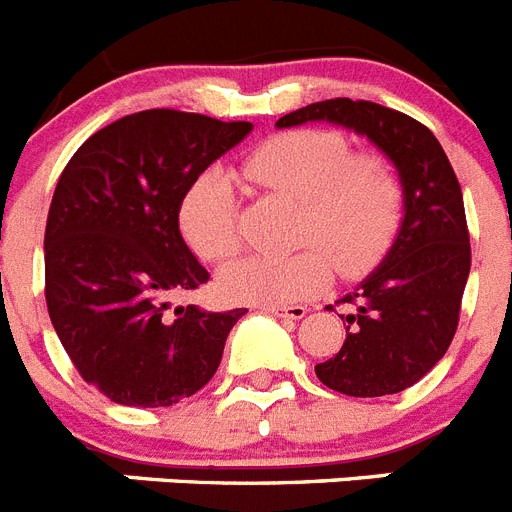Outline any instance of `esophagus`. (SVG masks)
Masks as SVG:
<instances>
[{
	"label": "esophagus",
	"instance_id": "esophagus-1",
	"mask_svg": "<svg viewBox=\"0 0 512 512\" xmlns=\"http://www.w3.org/2000/svg\"><path fill=\"white\" fill-rule=\"evenodd\" d=\"M264 310L271 312V315H279V318H287V320H302L307 315L305 305H266Z\"/></svg>",
	"mask_w": 512,
	"mask_h": 512
}]
</instances>
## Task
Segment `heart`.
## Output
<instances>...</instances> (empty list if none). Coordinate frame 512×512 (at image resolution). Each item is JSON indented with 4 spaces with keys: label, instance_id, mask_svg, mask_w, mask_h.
<instances>
[{
    "label": "heart",
    "instance_id": "heart-1",
    "mask_svg": "<svg viewBox=\"0 0 512 512\" xmlns=\"http://www.w3.org/2000/svg\"><path fill=\"white\" fill-rule=\"evenodd\" d=\"M243 176L302 202L300 243L323 247L343 277L374 269L405 215V192L390 161L354 156L351 140L338 130L274 135L248 153ZM179 225L200 259L235 256L243 246V217L228 176L205 171L184 197ZM322 252L302 248L289 256H246L220 271V289L230 300L256 305L307 300L330 284V261Z\"/></svg>",
    "mask_w": 512,
    "mask_h": 512
}]
</instances>
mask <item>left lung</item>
Masks as SVG:
<instances>
[{"mask_svg":"<svg viewBox=\"0 0 512 512\" xmlns=\"http://www.w3.org/2000/svg\"><path fill=\"white\" fill-rule=\"evenodd\" d=\"M330 122L361 135L395 166L405 215L382 264L341 302L346 341L315 366L320 382L348 397L408 390L443 359L459 325L472 248L459 179L431 130L374 102L338 97L279 117L277 128Z\"/></svg>","mask_w":512,"mask_h":512,"instance_id":"left-lung-1","label":"left lung"}]
</instances>
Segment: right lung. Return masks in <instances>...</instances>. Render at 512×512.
Listing matches in <instances>:
<instances>
[{
    "label": "right lung",
    "instance_id": "right-lung-1",
    "mask_svg": "<svg viewBox=\"0 0 512 512\" xmlns=\"http://www.w3.org/2000/svg\"><path fill=\"white\" fill-rule=\"evenodd\" d=\"M251 122L143 110L81 143L45 223V302L81 379L117 405L166 408L217 372L243 307L169 312L210 279L179 230L197 176Z\"/></svg>",
    "mask_w": 512,
    "mask_h": 512
}]
</instances>
